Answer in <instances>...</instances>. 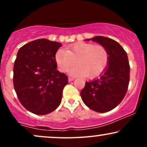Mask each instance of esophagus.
Here are the masks:
<instances>
[{
	"label": "esophagus",
	"mask_w": 147,
	"mask_h": 147,
	"mask_svg": "<svg viewBox=\"0 0 147 147\" xmlns=\"http://www.w3.org/2000/svg\"><path fill=\"white\" fill-rule=\"evenodd\" d=\"M74 79H74L73 77H68V82H72V81H73Z\"/></svg>",
	"instance_id": "esophagus-1"
}]
</instances>
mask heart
I'll list each match as a JSON object with an SVG mask.
<instances>
[{
	"mask_svg": "<svg viewBox=\"0 0 147 147\" xmlns=\"http://www.w3.org/2000/svg\"><path fill=\"white\" fill-rule=\"evenodd\" d=\"M55 60L61 72H65L74 66L77 61L78 65L70 70V75L88 76V78L95 79L106 70L109 65V55L102 45L77 42L69 45L67 50H59L55 55Z\"/></svg>",
	"mask_w": 147,
	"mask_h": 147,
	"instance_id": "b5f03b06",
	"label": "heart"
}]
</instances>
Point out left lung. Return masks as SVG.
Segmentation results:
<instances>
[{
	"instance_id": "obj_1",
	"label": "left lung",
	"mask_w": 147,
	"mask_h": 147,
	"mask_svg": "<svg viewBox=\"0 0 147 147\" xmlns=\"http://www.w3.org/2000/svg\"><path fill=\"white\" fill-rule=\"evenodd\" d=\"M90 39L105 47L109 62L100 77L86 83L81 97L90 109L106 113L115 109L125 97L130 79L129 59L124 48L115 40L101 36L87 40Z\"/></svg>"
}]
</instances>
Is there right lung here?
<instances>
[{
    "label": "right lung",
    "mask_w": 147,
    "mask_h": 147,
    "mask_svg": "<svg viewBox=\"0 0 147 147\" xmlns=\"http://www.w3.org/2000/svg\"><path fill=\"white\" fill-rule=\"evenodd\" d=\"M61 46L41 38L18 50L14 65V90L21 104L32 113H50L61 102L68 77L57 70L55 55Z\"/></svg>",
    "instance_id": "right-lung-1"
}]
</instances>
